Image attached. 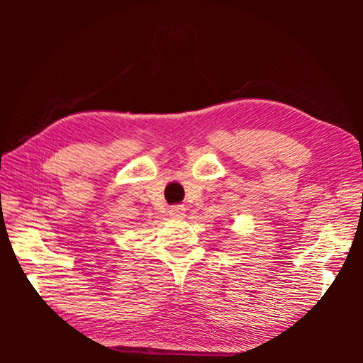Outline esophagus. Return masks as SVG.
<instances>
[{"label":"esophagus","mask_w":363,"mask_h":363,"mask_svg":"<svg viewBox=\"0 0 363 363\" xmlns=\"http://www.w3.org/2000/svg\"><path fill=\"white\" fill-rule=\"evenodd\" d=\"M184 214H186V208H184V205H173L169 208V216L182 218Z\"/></svg>","instance_id":"1"}]
</instances>
